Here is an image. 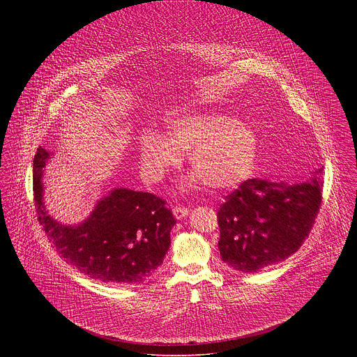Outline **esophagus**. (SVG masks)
Listing matches in <instances>:
<instances>
[{"mask_svg":"<svg viewBox=\"0 0 357 357\" xmlns=\"http://www.w3.org/2000/svg\"><path fill=\"white\" fill-rule=\"evenodd\" d=\"M173 214L177 220H183L184 217H187L190 214V210L187 207H174Z\"/></svg>","mask_w":357,"mask_h":357,"instance_id":"esophagus-1","label":"esophagus"}]
</instances>
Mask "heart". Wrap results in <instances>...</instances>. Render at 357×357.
<instances>
[{
    "label": "heart",
    "mask_w": 357,
    "mask_h": 357,
    "mask_svg": "<svg viewBox=\"0 0 357 357\" xmlns=\"http://www.w3.org/2000/svg\"><path fill=\"white\" fill-rule=\"evenodd\" d=\"M258 142L245 122L222 112H191L167 121L165 137L146 132L140 139V163L147 178L158 181L188 153L195 170L190 183L225 191L241 185L255 167Z\"/></svg>",
    "instance_id": "obj_1"
}]
</instances>
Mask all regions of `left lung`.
Segmentation results:
<instances>
[{"mask_svg":"<svg viewBox=\"0 0 357 357\" xmlns=\"http://www.w3.org/2000/svg\"><path fill=\"white\" fill-rule=\"evenodd\" d=\"M321 172L297 184L250 178L228 195L217 214L222 261L255 273L294 255L320 208Z\"/></svg>","mask_w":357,"mask_h":357,"instance_id":"obj_1","label":"left lung"}]
</instances>
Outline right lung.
Wrapping results in <instances>:
<instances>
[{"instance_id":"obj_1","label":"right lung","mask_w":357,"mask_h":357,"mask_svg":"<svg viewBox=\"0 0 357 357\" xmlns=\"http://www.w3.org/2000/svg\"><path fill=\"white\" fill-rule=\"evenodd\" d=\"M53 153L40 147L34 156V201L38 221L52 246L81 273L118 284L147 280L170 248L176 220L165 201L149 192L114 188L88 218L61 224L47 210L44 169Z\"/></svg>"}]
</instances>
